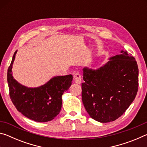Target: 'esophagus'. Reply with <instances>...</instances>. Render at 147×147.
Masks as SVG:
<instances>
[{"instance_id":"1","label":"esophagus","mask_w":147,"mask_h":147,"mask_svg":"<svg viewBox=\"0 0 147 147\" xmlns=\"http://www.w3.org/2000/svg\"><path fill=\"white\" fill-rule=\"evenodd\" d=\"M74 80L77 84H81L82 82V76L79 73H76L74 75Z\"/></svg>"}]
</instances>
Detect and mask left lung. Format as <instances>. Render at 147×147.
Returning a JSON list of instances; mask_svg holds the SVG:
<instances>
[{
    "label": "left lung",
    "instance_id": "obj_1",
    "mask_svg": "<svg viewBox=\"0 0 147 147\" xmlns=\"http://www.w3.org/2000/svg\"><path fill=\"white\" fill-rule=\"evenodd\" d=\"M111 57L97 69H83L82 96L92 119L100 123L114 121L132 103L138 90V66L127 51Z\"/></svg>",
    "mask_w": 147,
    "mask_h": 147
}]
</instances>
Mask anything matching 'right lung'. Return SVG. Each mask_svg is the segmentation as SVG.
<instances>
[{
	"instance_id": "obj_1",
	"label": "right lung",
	"mask_w": 147,
	"mask_h": 147,
	"mask_svg": "<svg viewBox=\"0 0 147 147\" xmlns=\"http://www.w3.org/2000/svg\"><path fill=\"white\" fill-rule=\"evenodd\" d=\"M17 51L13 54L7 74L12 102L19 112L31 120L39 123L52 121L60 112L62 94L71 86L73 75L54 76L38 88L21 85L12 76V65Z\"/></svg>"
}]
</instances>
